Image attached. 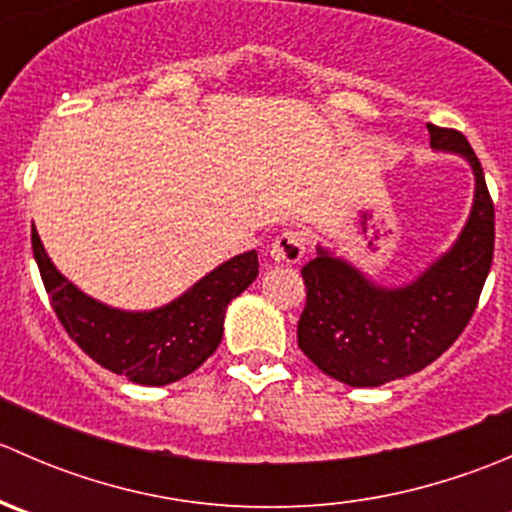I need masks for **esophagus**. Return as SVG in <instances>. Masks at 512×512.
Wrapping results in <instances>:
<instances>
[{
  "instance_id": "esophagus-1",
  "label": "esophagus",
  "mask_w": 512,
  "mask_h": 512,
  "mask_svg": "<svg viewBox=\"0 0 512 512\" xmlns=\"http://www.w3.org/2000/svg\"><path fill=\"white\" fill-rule=\"evenodd\" d=\"M304 252H307V237L299 230H285L282 235L275 237L272 242V260L282 262V265H297L302 262Z\"/></svg>"
}]
</instances>
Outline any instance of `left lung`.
Masks as SVG:
<instances>
[{"label": "left lung", "mask_w": 512, "mask_h": 512, "mask_svg": "<svg viewBox=\"0 0 512 512\" xmlns=\"http://www.w3.org/2000/svg\"><path fill=\"white\" fill-rule=\"evenodd\" d=\"M428 133L433 148L461 153L476 173V203L453 250L404 289L374 287L322 250L302 267L297 344L342 384L381 386L426 369L468 327L490 272L495 208L480 160L456 128L428 123Z\"/></svg>", "instance_id": "left-lung-1"}]
</instances>
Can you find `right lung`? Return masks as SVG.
I'll list each match as a JSON object with an SVG mask.
<instances>
[{
    "mask_svg": "<svg viewBox=\"0 0 512 512\" xmlns=\"http://www.w3.org/2000/svg\"><path fill=\"white\" fill-rule=\"evenodd\" d=\"M34 260L61 327L96 364L143 386L193 374L223 339L225 309L257 277V252H242L156 312H118L56 272L32 230Z\"/></svg>",
    "mask_w": 512,
    "mask_h": 512,
    "instance_id": "1",
    "label": "right lung"
}]
</instances>
